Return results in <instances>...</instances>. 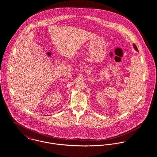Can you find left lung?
Here are the masks:
<instances>
[{
  "label": "left lung",
  "instance_id": "1",
  "mask_svg": "<svg viewBox=\"0 0 157 157\" xmlns=\"http://www.w3.org/2000/svg\"><path fill=\"white\" fill-rule=\"evenodd\" d=\"M133 46H134V49L136 50V51H137V52H139V50H138V49H137V47H136V45L134 44H133Z\"/></svg>",
  "mask_w": 157,
  "mask_h": 157
}]
</instances>
